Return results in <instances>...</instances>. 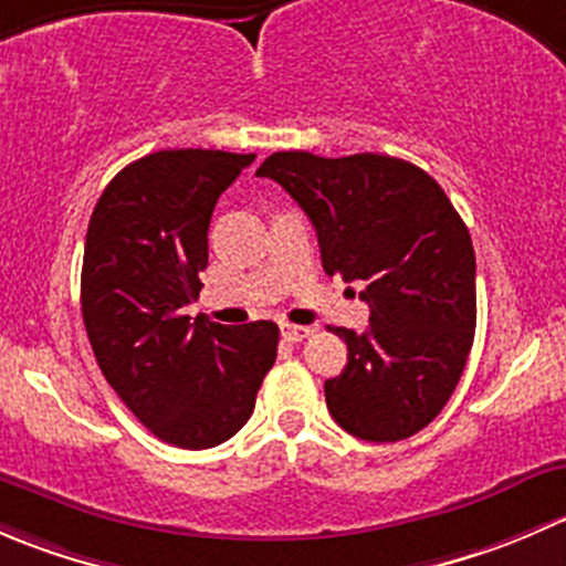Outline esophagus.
<instances>
[{
	"label": "esophagus",
	"instance_id": "34e87169",
	"mask_svg": "<svg viewBox=\"0 0 566 566\" xmlns=\"http://www.w3.org/2000/svg\"><path fill=\"white\" fill-rule=\"evenodd\" d=\"M279 328H282V336L287 342H301V339H306V336L312 334V328L310 325H293V323H282L279 325Z\"/></svg>",
	"mask_w": 566,
	"mask_h": 566
}]
</instances>
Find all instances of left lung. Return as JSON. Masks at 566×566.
<instances>
[{
	"label": "left lung",
	"mask_w": 566,
	"mask_h": 566,
	"mask_svg": "<svg viewBox=\"0 0 566 566\" xmlns=\"http://www.w3.org/2000/svg\"><path fill=\"white\" fill-rule=\"evenodd\" d=\"M310 216L328 276L364 282L367 331L325 380L336 424L373 443L424 430L452 397L476 328V260L465 221L424 169L356 153H273L256 169Z\"/></svg>",
	"instance_id": "obj_1"
}]
</instances>
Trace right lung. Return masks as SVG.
Here are the masks:
<instances>
[{"mask_svg": "<svg viewBox=\"0 0 566 566\" xmlns=\"http://www.w3.org/2000/svg\"><path fill=\"white\" fill-rule=\"evenodd\" d=\"M254 153L158 150L128 164L87 227L82 317L95 361L164 443L210 449L235 436L276 361L279 325L186 315L208 268L210 216Z\"/></svg>", "mask_w": 566, "mask_h": 566, "instance_id": "obj_1", "label": "right lung"}]
</instances>
